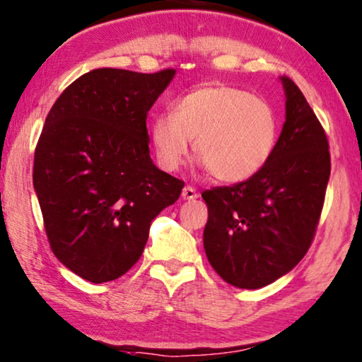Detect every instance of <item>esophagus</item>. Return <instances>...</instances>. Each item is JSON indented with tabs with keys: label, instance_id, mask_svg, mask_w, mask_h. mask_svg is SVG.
Here are the masks:
<instances>
[{
	"label": "esophagus",
	"instance_id": "esophagus-1",
	"mask_svg": "<svg viewBox=\"0 0 362 362\" xmlns=\"http://www.w3.org/2000/svg\"><path fill=\"white\" fill-rule=\"evenodd\" d=\"M182 198H183V200H195V198H198V193H197L195 188L185 187L182 190Z\"/></svg>",
	"mask_w": 362,
	"mask_h": 362
}]
</instances>
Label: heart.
Segmentation results:
<instances>
[{"label": "heart", "instance_id": "1", "mask_svg": "<svg viewBox=\"0 0 362 362\" xmlns=\"http://www.w3.org/2000/svg\"><path fill=\"white\" fill-rule=\"evenodd\" d=\"M277 118L266 100L225 83H206L174 103V113L151 121L156 159L167 172L190 151L221 183H241L259 174L277 142Z\"/></svg>", "mask_w": 362, "mask_h": 362}]
</instances>
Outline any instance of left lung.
<instances>
[{"mask_svg":"<svg viewBox=\"0 0 362 362\" xmlns=\"http://www.w3.org/2000/svg\"><path fill=\"white\" fill-rule=\"evenodd\" d=\"M285 123L261 172L202 193L208 205L203 247L223 281L261 288L307 254L329 180L327 134L292 80L281 77Z\"/></svg>","mask_w":362,"mask_h":362,"instance_id":"1","label":"left lung"}]
</instances>
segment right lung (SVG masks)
Returning <instances> with one entry per match:
<instances>
[{
    "label": "right lung",
    "instance_id": "obj_1",
    "mask_svg": "<svg viewBox=\"0 0 362 362\" xmlns=\"http://www.w3.org/2000/svg\"><path fill=\"white\" fill-rule=\"evenodd\" d=\"M175 70L95 69L49 111L34 190L55 257L85 281H115L139 261L154 218L183 182L157 169L146 118Z\"/></svg>",
    "mask_w": 362,
    "mask_h": 362
}]
</instances>
